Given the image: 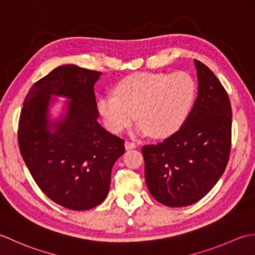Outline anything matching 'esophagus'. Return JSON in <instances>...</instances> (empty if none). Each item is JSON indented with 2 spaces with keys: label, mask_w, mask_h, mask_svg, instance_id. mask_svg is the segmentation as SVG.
Here are the masks:
<instances>
[{
  "label": "esophagus",
  "mask_w": 255,
  "mask_h": 255,
  "mask_svg": "<svg viewBox=\"0 0 255 255\" xmlns=\"http://www.w3.org/2000/svg\"><path fill=\"white\" fill-rule=\"evenodd\" d=\"M132 148H136V144L127 141L126 142V149H132Z\"/></svg>",
  "instance_id": "obj_1"
}]
</instances>
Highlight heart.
<instances>
[{"label":"heart","instance_id":"b5f03b06","mask_svg":"<svg viewBox=\"0 0 255 255\" xmlns=\"http://www.w3.org/2000/svg\"><path fill=\"white\" fill-rule=\"evenodd\" d=\"M196 92L194 78L185 71L137 72L119 82L114 95L99 99L98 111L112 133L122 132L136 117L137 134L165 138L183 126Z\"/></svg>","mask_w":255,"mask_h":255}]
</instances>
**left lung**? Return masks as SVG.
Wrapping results in <instances>:
<instances>
[{"mask_svg":"<svg viewBox=\"0 0 255 255\" xmlns=\"http://www.w3.org/2000/svg\"><path fill=\"white\" fill-rule=\"evenodd\" d=\"M198 96L177 132L145 145V181L155 199L186 207L209 193L225 171L231 147L232 110L225 88L206 65L194 60Z\"/></svg>","mask_w":255,"mask_h":255,"instance_id":"8db88e82","label":"left lung"}]
</instances>
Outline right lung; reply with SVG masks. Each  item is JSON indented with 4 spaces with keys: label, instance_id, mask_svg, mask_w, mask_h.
Here are the masks:
<instances>
[{
    "label": "right lung",
    "instance_id": "1",
    "mask_svg": "<svg viewBox=\"0 0 255 255\" xmlns=\"http://www.w3.org/2000/svg\"><path fill=\"white\" fill-rule=\"evenodd\" d=\"M101 72L76 65L57 67L35 82L23 103L18 145L41 191L70 210H89L107 198L111 171L126 152L124 139L98 122L95 85ZM53 96L69 99L51 119Z\"/></svg>",
    "mask_w": 255,
    "mask_h": 255
}]
</instances>
